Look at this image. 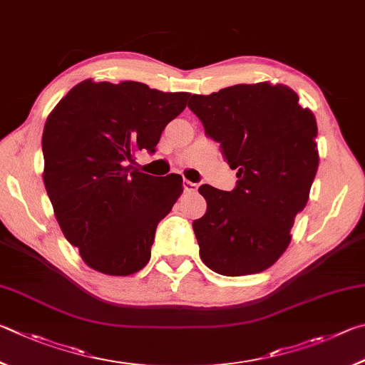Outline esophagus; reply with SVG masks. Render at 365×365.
Here are the masks:
<instances>
[{
	"label": "esophagus",
	"mask_w": 365,
	"mask_h": 365,
	"mask_svg": "<svg viewBox=\"0 0 365 365\" xmlns=\"http://www.w3.org/2000/svg\"><path fill=\"white\" fill-rule=\"evenodd\" d=\"M182 186H184V190H186V192H190V194H194L195 190L199 189V184H197V182H190V181H187V179H184Z\"/></svg>",
	"instance_id": "1"
}]
</instances>
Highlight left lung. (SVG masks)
Listing matches in <instances>:
<instances>
[{
    "label": "left lung",
    "mask_w": 365,
    "mask_h": 365,
    "mask_svg": "<svg viewBox=\"0 0 365 365\" xmlns=\"http://www.w3.org/2000/svg\"><path fill=\"white\" fill-rule=\"evenodd\" d=\"M189 108L239 178L231 192L199 189L208 205L192 222L200 258L221 276L264 271L287 250L309 199L319 166L314 113L292 88L269 81L194 94Z\"/></svg>",
    "instance_id": "obj_1"
}]
</instances>
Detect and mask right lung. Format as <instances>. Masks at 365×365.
I'll use <instances>...</instances> for the list:
<instances>
[{
  "instance_id": "1",
  "label": "right lung",
  "mask_w": 365,
  "mask_h": 365,
  "mask_svg": "<svg viewBox=\"0 0 365 365\" xmlns=\"http://www.w3.org/2000/svg\"><path fill=\"white\" fill-rule=\"evenodd\" d=\"M189 96L85 80L49 113L44 187L63 235L93 269L130 276L149 263L157 225L181 195L182 178L140 173L133 155L155 152Z\"/></svg>"
}]
</instances>
